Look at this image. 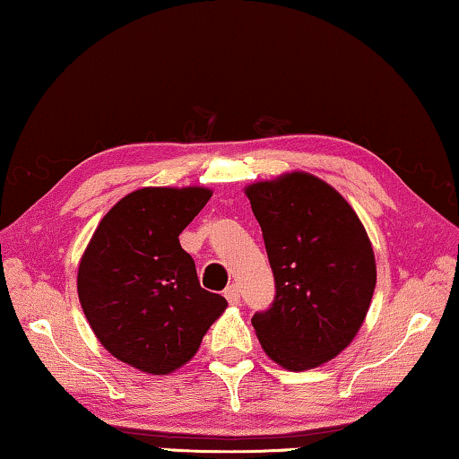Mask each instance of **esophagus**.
I'll return each instance as SVG.
<instances>
[{
	"mask_svg": "<svg viewBox=\"0 0 459 459\" xmlns=\"http://www.w3.org/2000/svg\"><path fill=\"white\" fill-rule=\"evenodd\" d=\"M223 295H225V299L231 303V306H238V303H239V289H238V285H230L223 291Z\"/></svg>",
	"mask_w": 459,
	"mask_h": 459,
	"instance_id": "34e87169",
	"label": "esophagus"
}]
</instances>
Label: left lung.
Returning a JSON list of instances; mask_svg holds the SVG:
<instances>
[{"instance_id":"8db88e82","label":"left lung","mask_w":459,"mask_h":459,"mask_svg":"<svg viewBox=\"0 0 459 459\" xmlns=\"http://www.w3.org/2000/svg\"><path fill=\"white\" fill-rule=\"evenodd\" d=\"M274 274L273 307L252 326L289 371L320 368L349 347L371 306L377 271L368 231L347 199L309 172L244 188Z\"/></svg>"}]
</instances>
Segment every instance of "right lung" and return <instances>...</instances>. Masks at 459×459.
I'll list each match as a JSON object with an SVG mask.
<instances>
[{"label": "right lung", "instance_id": "add662e5", "mask_svg": "<svg viewBox=\"0 0 459 459\" xmlns=\"http://www.w3.org/2000/svg\"><path fill=\"white\" fill-rule=\"evenodd\" d=\"M205 186H145L112 207L77 266L90 328L112 357L152 376L188 363L228 307L205 291L178 236L207 205Z\"/></svg>", "mask_w": 459, "mask_h": 459}]
</instances>
